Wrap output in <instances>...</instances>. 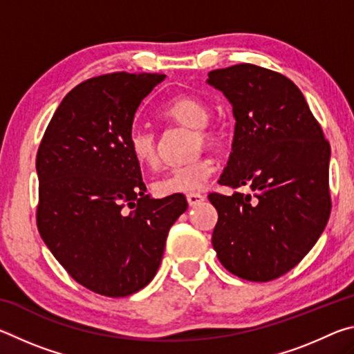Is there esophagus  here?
I'll return each mask as SVG.
<instances>
[{
    "instance_id": "34e87169",
    "label": "esophagus",
    "mask_w": 354,
    "mask_h": 354,
    "mask_svg": "<svg viewBox=\"0 0 354 354\" xmlns=\"http://www.w3.org/2000/svg\"><path fill=\"white\" fill-rule=\"evenodd\" d=\"M206 200V196L205 195H201V194H189L187 195V203H189V206H200L203 201Z\"/></svg>"
}]
</instances>
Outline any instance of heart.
<instances>
[{
    "instance_id": "heart-1",
    "label": "heart",
    "mask_w": 354,
    "mask_h": 354,
    "mask_svg": "<svg viewBox=\"0 0 354 354\" xmlns=\"http://www.w3.org/2000/svg\"><path fill=\"white\" fill-rule=\"evenodd\" d=\"M162 117L194 129V145L196 149L201 147H214L220 140V131L207 123L209 117H211L209 106L194 95H179V97L170 100L164 106ZM128 145L131 156L139 165L151 169L158 164V142L149 129L134 128L129 134ZM212 173V159L200 156L192 162L175 167V169L156 179L153 189L159 196L196 194L205 187Z\"/></svg>"
}]
</instances>
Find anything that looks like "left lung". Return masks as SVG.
I'll return each instance as SVG.
<instances>
[{
	"label": "left lung",
	"instance_id": "left-lung-1",
	"mask_svg": "<svg viewBox=\"0 0 354 354\" xmlns=\"http://www.w3.org/2000/svg\"><path fill=\"white\" fill-rule=\"evenodd\" d=\"M207 84L225 95L236 118L212 245L227 272L266 283L292 270L319 241L331 212V149L303 93L289 77L251 64L212 70Z\"/></svg>",
	"mask_w": 354,
	"mask_h": 354
}]
</instances>
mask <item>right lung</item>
<instances>
[{
    "mask_svg": "<svg viewBox=\"0 0 354 354\" xmlns=\"http://www.w3.org/2000/svg\"><path fill=\"white\" fill-rule=\"evenodd\" d=\"M165 80L111 73L81 82L59 104L39 147L37 227L77 283L128 297L158 273L185 196L147 195L129 134L142 101Z\"/></svg>",
    "mask_w": 354,
    "mask_h": 354,
    "instance_id": "right-lung-1",
    "label": "right lung"
}]
</instances>
